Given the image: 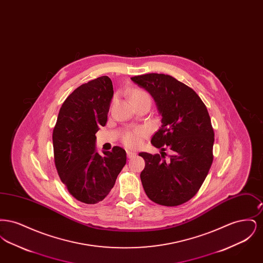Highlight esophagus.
<instances>
[{"instance_id":"esophagus-1","label":"esophagus","mask_w":263,"mask_h":263,"mask_svg":"<svg viewBox=\"0 0 263 263\" xmlns=\"http://www.w3.org/2000/svg\"><path fill=\"white\" fill-rule=\"evenodd\" d=\"M127 157L129 158V159H132V158H134L135 156H136V153L135 152H133V151L127 150Z\"/></svg>"}]
</instances>
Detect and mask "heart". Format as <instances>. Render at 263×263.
Segmentation results:
<instances>
[{
  "label": "heart",
  "instance_id": "1",
  "mask_svg": "<svg viewBox=\"0 0 263 263\" xmlns=\"http://www.w3.org/2000/svg\"><path fill=\"white\" fill-rule=\"evenodd\" d=\"M139 99H148L150 100V97L148 96L147 92L143 91V90H139L136 89L132 92L131 95V100L132 101L135 100H139ZM148 129L146 128H137L134 129L132 131H129L124 134L123 136V143L125 144L127 147L130 148H135L140 145L141 143V139L145 137L148 134Z\"/></svg>",
  "mask_w": 263,
  "mask_h": 263
}]
</instances>
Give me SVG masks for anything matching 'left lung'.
Returning a JSON list of instances; mask_svg holds the SVG:
<instances>
[{
    "instance_id": "obj_1",
    "label": "left lung",
    "mask_w": 263,
    "mask_h": 263,
    "mask_svg": "<svg viewBox=\"0 0 263 263\" xmlns=\"http://www.w3.org/2000/svg\"><path fill=\"white\" fill-rule=\"evenodd\" d=\"M131 80L150 93L162 116V126L151 140L161 154H139L146 163L140 175L144 190L157 204H183L199 190L212 164L214 131L208 110L192 88L172 76L152 73ZM166 147L172 150L168 158Z\"/></svg>"
}]
</instances>
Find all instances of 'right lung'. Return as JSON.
I'll return each mask as SVG.
<instances>
[{"label":"right lung","instance_id":"obj_1","mask_svg":"<svg viewBox=\"0 0 263 263\" xmlns=\"http://www.w3.org/2000/svg\"><path fill=\"white\" fill-rule=\"evenodd\" d=\"M112 98L107 76L80 86L64 101L53 130L58 175L70 194L86 204L103 200L125 165L124 149L97 151L96 133L106 124Z\"/></svg>","mask_w":263,"mask_h":263}]
</instances>
